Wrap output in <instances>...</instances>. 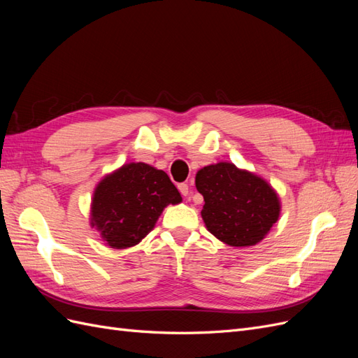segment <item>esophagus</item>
<instances>
[{"label": "esophagus", "instance_id": "obj_1", "mask_svg": "<svg viewBox=\"0 0 358 358\" xmlns=\"http://www.w3.org/2000/svg\"><path fill=\"white\" fill-rule=\"evenodd\" d=\"M178 189L180 191V194H182L183 197H189V187H188V183H179Z\"/></svg>", "mask_w": 358, "mask_h": 358}]
</instances>
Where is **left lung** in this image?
Wrapping results in <instances>:
<instances>
[{
	"mask_svg": "<svg viewBox=\"0 0 358 358\" xmlns=\"http://www.w3.org/2000/svg\"><path fill=\"white\" fill-rule=\"evenodd\" d=\"M196 187L204 199L206 227L230 246L257 245L279 218L280 204L272 187L231 162L199 170Z\"/></svg>",
	"mask_w": 358,
	"mask_h": 358,
	"instance_id": "left-lung-1",
	"label": "left lung"
}]
</instances>
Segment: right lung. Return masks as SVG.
<instances>
[{
    "instance_id": "add662e5",
    "label": "right lung",
    "mask_w": 358,
    "mask_h": 358,
    "mask_svg": "<svg viewBox=\"0 0 358 358\" xmlns=\"http://www.w3.org/2000/svg\"><path fill=\"white\" fill-rule=\"evenodd\" d=\"M180 201V194L166 171L145 162H131L106 176L95 188L92 227L109 246L129 248L154 229L167 204Z\"/></svg>"
}]
</instances>
